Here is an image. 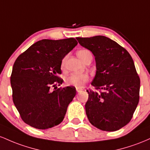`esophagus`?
Instances as JSON below:
<instances>
[{"instance_id":"esophagus-1","label":"esophagus","mask_w":150,"mask_h":150,"mask_svg":"<svg viewBox=\"0 0 150 150\" xmlns=\"http://www.w3.org/2000/svg\"><path fill=\"white\" fill-rule=\"evenodd\" d=\"M82 91V88H76V91L78 92V93H79L80 91Z\"/></svg>"}]
</instances>
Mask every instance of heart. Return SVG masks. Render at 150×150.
Here are the masks:
<instances>
[{
	"instance_id": "b5f03b06",
	"label": "heart",
	"mask_w": 150,
	"mask_h": 150,
	"mask_svg": "<svg viewBox=\"0 0 150 150\" xmlns=\"http://www.w3.org/2000/svg\"><path fill=\"white\" fill-rule=\"evenodd\" d=\"M89 53H91L87 50H81L77 52V56L81 61H83L85 57ZM64 65V59L62 60V67ZM89 79L88 75L86 73L82 74H71L69 75L65 79V83L67 86H71L76 87V88H81L84 85V83L88 81Z\"/></svg>"
}]
</instances>
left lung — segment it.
<instances>
[{"label": "left lung", "mask_w": 150, "mask_h": 150, "mask_svg": "<svg viewBox=\"0 0 150 150\" xmlns=\"http://www.w3.org/2000/svg\"><path fill=\"white\" fill-rule=\"evenodd\" d=\"M95 57L96 72L87 90L85 105L89 122L103 131H116L131 120L139 98L140 80L132 58L116 42L105 36L76 38Z\"/></svg>", "instance_id": "1"}]
</instances>
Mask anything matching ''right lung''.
<instances>
[{"label":"right lung","mask_w":150,"mask_h":150,"mask_svg":"<svg viewBox=\"0 0 150 150\" xmlns=\"http://www.w3.org/2000/svg\"><path fill=\"white\" fill-rule=\"evenodd\" d=\"M77 44L74 38L45 39L17 58L11 76L13 100L26 124L45 129L62 122L76 91L74 86L57 88L64 81L58 75L62 59Z\"/></svg>","instance_id":"obj_1"}]
</instances>
